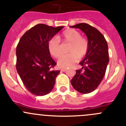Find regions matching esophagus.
<instances>
[{"mask_svg":"<svg viewBox=\"0 0 126 126\" xmlns=\"http://www.w3.org/2000/svg\"><path fill=\"white\" fill-rule=\"evenodd\" d=\"M60 70H61V71H63V72H64V71H66L67 68H61Z\"/></svg>","mask_w":126,"mask_h":126,"instance_id":"esophagus-1","label":"esophagus"}]
</instances>
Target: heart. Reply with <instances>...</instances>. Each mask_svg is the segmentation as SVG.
<instances>
[{
	"label": "heart",
	"mask_w": 126,
	"mask_h": 126,
	"mask_svg": "<svg viewBox=\"0 0 126 126\" xmlns=\"http://www.w3.org/2000/svg\"><path fill=\"white\" fill-rule=\"evenodd\" d=\"M60 40L63 43H70L68 52L70 53L63 55L58 60V65L60 68H68L78 60V58H83L86 54L88 48V41L83 38L81 33L75 29H68L62 33ZM48 49L50 55L54 58H59L63 52L62 45L59 40L53 38L48 43Z\"/></svg>",
	"instance_id": "1"
}]
</instances>
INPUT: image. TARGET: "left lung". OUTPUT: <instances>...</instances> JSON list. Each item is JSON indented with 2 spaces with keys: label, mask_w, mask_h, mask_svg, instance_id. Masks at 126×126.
<instances>
[{
  "label": "left lung",
  "mask_w": 126,
  "mask_h": 126,
  "mask_svg": "<svg viewBox=\"0 0 126 126\" xmlns=\"http://www.w3.org/2000/svg\"><path fill=\"white\" fill-rule=\"evenodd\" d=\"M71 27L81 30L88 40V51L79 63L82 68L76 70L71 83L78 92L90 93L97 88L105 75L109 63L108 43L100 32L87 23H78Z\"/></svg>",
  "instance_id": "left-lung-1"
}]
</instances>
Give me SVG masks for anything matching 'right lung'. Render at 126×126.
I'll use <instances>...</instances> for the list:
<instances>
[{
  "label": "right lung",
  "mask_w": 126,
  "mask_h": 126,
  "mask_svg": "<svg viewBox=\"0 0 126 126\" xmlns=\"http://www.w3.org/2000/svg\"><path fill=\"white\" fill-rule=\"evenodd\" d=\"M63 28L37 24L23 34L17 45V71L28 91L35 96L48 94L60 72L51 70L56 63L50 56L48 43Z\"/></svg>",
  "instance_id": "obj_1"
}]
</instances>
